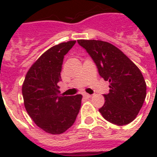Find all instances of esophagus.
Returning a JSON list of instances; mask_svg holds the SVG:
<instances>
[{
    "mask_svg": "<svg viewBox=\"0 0 157 157\" xmlns=\"http://www.w3.org/2000/svg\"><path fill=\"white\" fill-rule=\"evenodd\" d=\"M83 97L86 98H90L92 97V95H90L88 93H84V94H83Z\"/></svg>",
    "mask_w": 157,
    "mask_h": 157,
    "instance_id": "34e87169",
    "label": "esophagus"
}]
</instances>
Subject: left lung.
I'll use <instances>...</instances> for the list:
<instances>
[{"instance_id": "1", "label": "left lung", "mask_w": 157, "mask_h": 157, "mask_svg": "<svg viewBox=\"0 0 157 157\" xmlns=\"http://www.w3.org/2000/svg\"><path fill=\"white\" fill-rule=\"evenodd\" d=\"M91 55L99 75L109 82V93L99 112L107 121L117 125L131 123L145 102L146 84L141 71L123 52L110 43L79 39Z\"/></svg>"}]
</instances>
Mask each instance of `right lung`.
I'll return each mask as SVG.
<instances>
[{
    "instance_id": "right-lung-1",
    "label": "right lung",
    "mask_w": 157,
    "mask_h": 157,
    "mask_svg": "<svg viewBox=\"0 0 157 157\" xmlns=\"http://www.w3.org/2000/svg\"><path fill=\"white\" fill-rule=\"evenodd\" d=\"M75 40L53 46L43 54L26 74L22 86L23 103L36 125L51 135H60L75 123L82 96H61L60 80L65 56Z\"/></svg>"
}]
</instances>
